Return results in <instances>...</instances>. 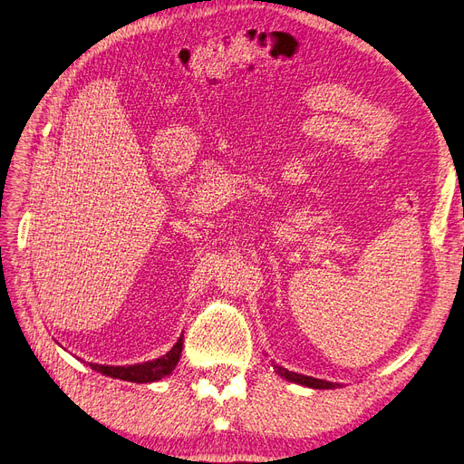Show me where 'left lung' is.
Masks as SVG:
<instances>
[{"instance_id": "left-lung-1", "label": "left lung", "mask_w": 464, "mask_h": 464, "mask_svg": "<svg viewBox=\"0 0 464 464\" xmlns=\"http://www.w3.org/2000/svg\"><path fill=\"white\" fill-rule=\"evenodd\" d=\"M279 376L285 378L287 382H293V383H298V385H306V387H312V390H334V387H337L339 383H334V382H325V380H318V378H312V376H303V373H296V372H289L287 368H281V366H276Z\"/></svg>"}]
</instances>
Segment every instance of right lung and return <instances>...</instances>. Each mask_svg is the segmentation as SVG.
<instances>
[{
	"label": "right lung",
	"instance_id": "1",
	"mask_svg": "<svg viewBox=\"0 0 464 464\" xmlns=\"http://www.w3.org/2000/svg\"><path fill=\"white\" fill-rule=\"evenodd\" d=\"M181 351H183V337H179V341L168 354L154 358V361H148L142 364H129V366L91 364V368L103 373V376H110L115 380H125L132 383H152L169 376L173 368L177 366L179 358H181Z\"/></svg>",
	"mask_w": 464,
	"mask_h": 464
}]
</instances>
